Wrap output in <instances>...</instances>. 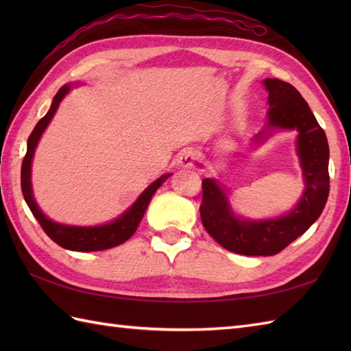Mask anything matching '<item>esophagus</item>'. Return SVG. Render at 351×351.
I'll return each mask as SVG.
<instances>
[{
  "label": "esophagus",
  "instance_id": "1",
  "mask_svg": "<svg viewBox=\"0 0 351 351\" xmlns=\"http://www.w3.org/2000/svg\"><path fill=\"white\" fill-rule=\"evenodd\" d=\"M178 162H180V166L182 167H195L196 162H197V155L196 152L193 151V149H184L180 154V158H178Z\"/></svg>",
  "mask_w": 351,
  "mask_h": 351
}]
</instances>
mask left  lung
<instances>
[{"label": "left lung", "instance_id": "8db88e82", "mask_svg": "<svg viewBox=\"0 0 351 351\" xmlns=\"http://www.w3.org/2000/svg\"><path fill=\"white\" fill-rule=\"evenodd\" d=\"M268 125L297 130V149L304 175L300 202L283 217L264 221L237 219L228 197L214 180L202 181V225L221 247L245 256H271L306 232L329 197V143L326 132L294 86L278 78H267ZM263 138V136H261Z\"/></svg>", "mask_w": 351, "mask_h": 351}]
</instances>
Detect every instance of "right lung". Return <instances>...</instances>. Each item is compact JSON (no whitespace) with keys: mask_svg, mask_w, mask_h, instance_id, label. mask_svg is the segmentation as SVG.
<instances>
[{"mask_svg":"<svg viewBox=\"0 0 351 351\" xmlns=\"http://www.w3.org/2000/svg\"><path fill=\"white\" fill-rule=\"evenodd\" d=\"M68 92H69V86H63L60 90L57 92L54 99H52V106L49 111L40 119L39 122H37L33 132L29 134L28 141H27V154L24 156V160H22V167H21L22 195H24L28 208L32 210L36 220L39 221V225L45 230V234H47L52 241L57 243L58 245H62L63 249L75 250V252H95V250H106V249L116 247V245L130 240V238L134 235V232H136L138 223L141 221V219H143L146 208L149 202H151L152 196L155 195V191L160 189V185L167 180L170 173L158 178L154 184L149 185V187L141 193V196L137 199V202L134 204L128 211L122 214L117 220L108 223V225L95 226V228H80V226H66L49 220L34 202L33 190H32V160L34 155V149L37 146V141H39L42 132L48 126L52 116L56 114L58 104L62 102L64 95Z\"/></svg>","mask_w":351,"mask_h":351,"instance_id":"add662e5","label":"right lung"}]
</instances>
